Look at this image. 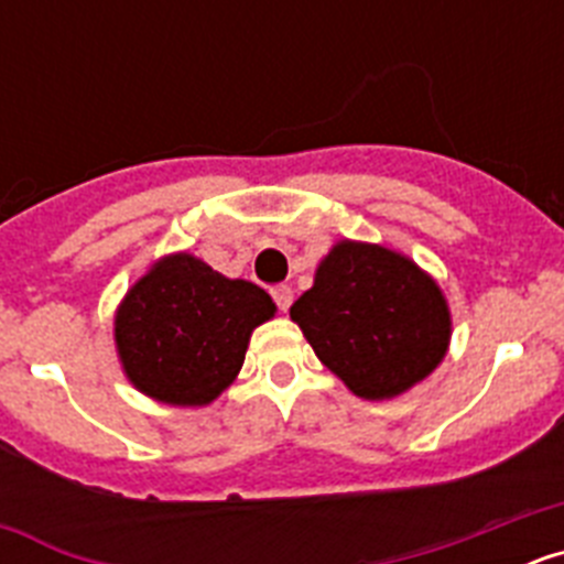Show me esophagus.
<instances>
[{
  "mask_svg": "<svg viewBox=\"0 0 564 564\" xmlns=\"http://www.w3.org/2000/svg\"><path fill=\"white\" fill-rule=\"evenodd\" d=\"M271 293H273V302H276L279 311H282V313H285L288 307L293 305V291H291V285H276Z\"/></svg>",
  "mask_w": 564,
  "mask_h": 564,
  "instance_id": "34e87169",
  "label": "esophagus"
}]
</instances>
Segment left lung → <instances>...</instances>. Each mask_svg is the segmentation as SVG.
Segmentation results:
<instances>
[{
  "label": "left lung",
  "instance_id": "1",
  "mask_svg": "<svg viewBox=\"0 0 564 564\" xmlns=\"http://www.w3.org/2000/svg\"><path fill=\"white\" fill-rule=\"evenodd\" d=\"M291 318L333 376L364 401H392L449 352L452 311L435 276L395 248L338 239Z\"/></svg>",
  "mask_w": 564,
  "mask_h": 564
}]
</instances>
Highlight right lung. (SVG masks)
<instances>
[{"label":"right lung","mask_w":564,"mask_h":564,"mask_svg":"<svg viewBox=\"0 0 564 564\" xmlns=\"http://www.w3.org/2000/svg\"><path fill=\"white\" fill-rule=\"evenodd\" d=\"M276 305L188 251L154 259L115 307L112 336L134 390L166 406H208L242 370L248 341Z\"/></svg>","instance_id":"right-lung-1"}]
</instances>
